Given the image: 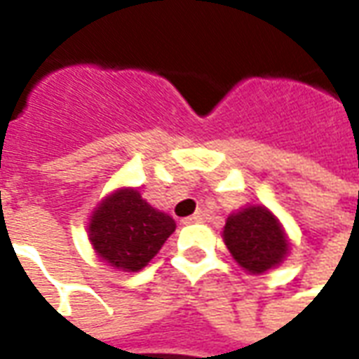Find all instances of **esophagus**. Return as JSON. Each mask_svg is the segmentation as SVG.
I'll return each instance as SVG.
<instances>
[{"label":"esophagus","instance_id":"obj_1","mask_svg":"<svg viewBox=\"0 0 359 359\" xmlns=\"http://www.w3.org/2000/svg\"><path fill=\"white\" fill-rule=\"evenodd\" d=\"M202 219H203V213H200V211H198V213H194V215L182 219V223H184V225H190V223H200Z\"/></svg>","mask_w":359,"mask_h":359}]
</instances>
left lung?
<instances>
[{
    "label": "left lung",
    "mask_w": 359,
    "mask_h": 359,
    "mask_svg": "<svg viewBox=\"0 0 359 359\" xmlns=\"http://www.w3.org/2000/svg\"><path fill=\"white\" fill-rule=\"evenodd\" d=\"M223 241L234 262L250 275L275 269L290 252L285 226L265 205H246L231 213Z\"/></svg>",
    "instance_id": "obj_1"
}]
</instances>
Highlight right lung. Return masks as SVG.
Segmentation results:
<instances>
[{
  "label": "right lung",
  "mask_w": 359,
  "mask_h": 359,
  "mask_svg": "<svg viewBox=\"0 0 359 359\" xmlns=\"http://www.w3.org/2000/svg\"><path fill=\"white\" fill-rule=\"evenodd\" d=\"M175 219L149 205L136 188H117L90 215L88 241L113 269L136 273L156 257L175 233Z\"/></svg>",
  "instance_id": "add662e5"
}]
</instances>
